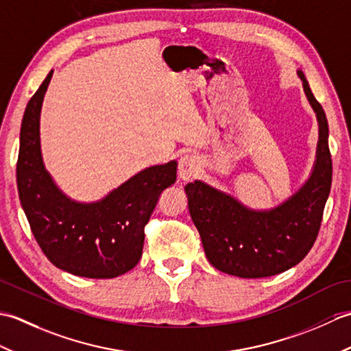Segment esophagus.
<instances>
[{
	"label": "esophagus",
	"mask_w": 351,
	"mask_h": 351,
	"mask_svg": "<svg viewBox=\"0 0 351 351\" xmlns=\"http://www.w3.org/2000/svg\"><path fill=\"white\" fill-rule=\"evenodd\" d=\"M200 162L195 155H182L178 162V176L181 181H191L199 173Z\"/></svg>",
	"instance_id": "esophagus-1"
}]
</instances>
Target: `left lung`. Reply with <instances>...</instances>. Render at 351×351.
Returning a JSON list of instances; mask_svg holds the SVG:
<instances>
[{"label": "left lung", "mask_w": 351, "mask_h": 351, "mask_svg": "<svg viewBox=\"0 0 351 351\" xmlns=\"http://www.w3.org/2000/svg\"><path fill=\"white\" fill-rule=\"evenodd\" d=\"M318 121L314 169L299 191L270 210H252L202 181L185 185L189 211L205 255L217 270L244 279L289 270L314 245L332 185L329 125L306 78L297 71Z\"/></svg>", "instance_id": "obj_1"}]
</instances>
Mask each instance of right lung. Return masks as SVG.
Wrapping results in <instances>:
<instances>
[{
    "mask_svg": "<svg viewBox=\"0 0 351 351\" xmlns=\"http://www.w3.org/2000/svg\"><path fill=\"white\" fill-rule=\"evenodd\" d=\"M51 71L28 101L21 125L18 193L42 252L57 268L90 279H111L141 258L145 226L161 193L176 181V161L138 171L96 202H77L57 187L40 151V110Z\"/></svg>",
    "mask_w": 351,
    "mask_h": 351,
    "instance_id": "obj_1",
    "label": "right lung"
}]
</instances>
